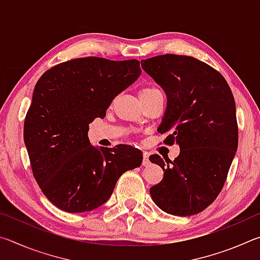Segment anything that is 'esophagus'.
Wrapping results in <instances>:
<instances>
[{"instance_id":"esophagus-1","label":"esophagus","mask_w":260,"mask_h":260,"mask_svg":"<svg viewBox=\"0 0 260 260\" xmlns=\"http://www.w3.org/2000/svg\"><path fill=\"white\" fill-rule=\"evenodd\" d=\"M142 165L143 166H149V165H150V160H149V157H148V155H146V153H144V155H143Z\"/></svg>"}]
</instances>
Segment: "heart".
<instances>
[{
	"mask_svg": "<svg viewBox=\"0 0 260 260\" xmlns=\"http://www.w3.org/2000/svg\"><path fill=\"white\" fill-rule=\"evenodd\" d=\"M152 90H156V88H146V89H143L141 91H152Z\"/></svg>",
	"mask_w": 260,
	"mask_h": 260,
	"instance_id": "heart-1",
	"label": "heart"
}]
</instances>
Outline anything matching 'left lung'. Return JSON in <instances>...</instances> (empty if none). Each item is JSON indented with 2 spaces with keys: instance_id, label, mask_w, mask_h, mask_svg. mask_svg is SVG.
Listing matches in <instances>:
<instances>
[{
  "instance_id": "1",
  "label": "left lung",
  "mask_w": 260,
  "mask_h": 260,
  "mask_svg": "<svg viewBox=\"0 0 260 260\" xmlns=\"http://www.w3.org/2000/svg\"><path fill=\"white\" fill-rule=\"evenodd\" d=\"M142 69L165 91L167 105L158 132L180 148L164 161V178L150 188L164 212L187 217L213 203L226 181L239 143L234 96L221 74L189 56L160 55L141 61Z\"/></svg>"
}]
</instances>
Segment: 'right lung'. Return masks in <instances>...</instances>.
<instances>
[{
	"mask_svg": "<svg viewBox=\"0 0 260 260\" xmlns=\"http://www.w3.org/2000/svg\"><path fill=\"white\" fill-rule=\"evenodd\" d=\"M141 74L140 61L85 57L48 70L34 87L24 122V142L42 192L70 213L98 209L122 173L142 164L132 146L98 148L89 124L104 118L112 100Z\"/></svg>",
	"mask_w": 260,
	"mask_h": 260,
	"instance_id": "obj_1",
	"label": "right lung"
}]
</instances>
